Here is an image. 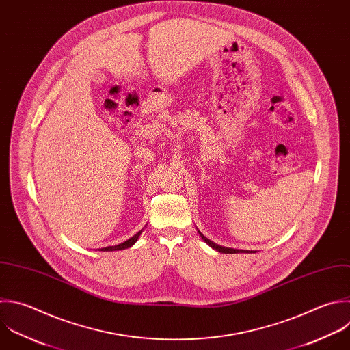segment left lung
Listing matches in <instances>:
<instances>
[{
	"label": "left lung",
	"instance_id": "obj_1",
	"mask_svg": "<svg viewBox=\"0 0 350 350\" xmlns=\"http://www.w3.org/2000/svg\"><path fill=\"white\" fill-rule=\"evenodd\" d=\"M200 232V231H198ZM200 235H201V238L211 246V247H213L215 250H217V252H220V253H249V252H246V250H241V249H232V247H224V246H220V245H217V243H215V242H212L211 239H208L206 237H204L201 232H200Z\"/></svg>",
	"mask_w": 350,
	"mask_h": 350
}]
</instances>
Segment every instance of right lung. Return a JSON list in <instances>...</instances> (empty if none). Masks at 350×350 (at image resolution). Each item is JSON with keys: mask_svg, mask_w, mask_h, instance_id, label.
I'll list each match as a JSON object with an SVG mask.
<instances>
[{"mask_svg": "<svg viewBox=\"0 0 350 350\" xmlns=\"http://www.w3.org/2000/svg\"><path fill=\"white\" fill-rule=\"evenodd\" d=\"M141 232H142V230H141V231H138L135 235H133L130 239H127V241H124V242H122V243H119V245H115V246H107V247H103V249H100V250H103V252H112V250H123V249L131 247V246L138 241V238H139Z\"/></svg>", "mask_w": 350, "mask_h": 350, "instance_id": "obj_1", "label": "right lung"}]
</instances>
